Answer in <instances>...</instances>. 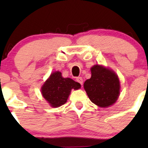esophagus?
Masks as SVG:
<instances>
[{"label": "esophagus", "mask_w": 148, "mask_h": 148, "mask_svg": "<svg viewBox=\"0 0 148 148\" xmlns=\"http://www.w3.org/2000/svg\"><path fill=\"white\" fill-rule=\"evenodd\" d=\"M76 81H77V82H79V84H81V86H82L83 83H84V80H83L82 77H77L76 79Z\"/></svg>", "instance_id": "obj_1"}]
</instances>
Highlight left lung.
<instances>
[{
  "label": "left lung",
  "instance_id": "left-lung-1",
  "mask_svg": "<svg viewBox=\"0 0 148 148\" xmlns=\"http://www.w3.org/2000/svg\"><path fill=\"white\" fill-rule=\"evenodd\" d=\"M91 78L85 81L84 87L90 101L97 106L106 108L120 95V81L111 69L95 64L91 67Z\"/></svg>",
  "mask_w": 148,
  "mask_h": 148
}]
</instances>
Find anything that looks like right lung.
I'll return each mask as SVG.
<instances>
[{
    "mask_svg": "<svg viewBox=\"0 0 148 148\" xmlns=\"http://www.w3.org/2000/svg\"><path fill=\"white\" fill-rule=\"evenodd\" d=\"M81 84L70 78H63L60 72L52 73L42 86V96L52 107L64 104L72 89L78 90Z\"/></svg>",
    "mask_w": 148,
    "mask_h": 148,
    "instance_id": "right-lung-1",
    "label": "right lung"
}]
</instances>
